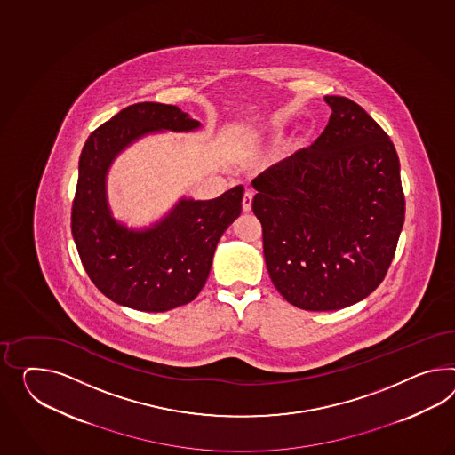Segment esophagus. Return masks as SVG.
Here are the masks:
<instances>
[{
    "label": "esophagus",
    "instance_id": "obj_1",
    "mask_svg": "<svg viewBox=\"0 0 455 455\" xmlns=\"http://www.w3.org/2000/svg\"><path fill=\"white\" fill-rule=\"evenodd\" d=\"M252 198H254V193L252 191H245L244 198H243V211L249 212L252 210Z\"/></svg>",
    "mask_w": 455,
    "mask_h": 455
}]
</instances>
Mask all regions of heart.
<instances>
[{"mask_svg": "<svg viewBox=\"0 0 455 455\" xmlns=\"http://www.w3.org/2000/svg\"><path fill=\"white\" fill-rule=\"evenodd\" d=\"M280 133L279 132H277V130H275V132H272V140H274V139H277V137H279Z\"/></svg>", "mask_w": 455, "mask_h": 455, "instance_id": "1", "label": "heart"}]
</instances>
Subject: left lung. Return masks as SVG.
I'll return each instance as SVG.
<instances>
[{
  "label": "left lung",
  "mask_w": 455,
  "mask_h": 455,
  "mask_svg": "<svg viewBox=\"0 0 455 455\" xmlns=\"http://www.w3.org/2000/svg\"><path fill=\"white\" fill-rule=\"evenodd\" d=\"M312 147L252 181L268 275L287 302L328 312L366 299L396 252L406 201L396 148L364 108L326 95Z\"/></svg>",
  "instance_id": "8db88e82"
}]
</instances>
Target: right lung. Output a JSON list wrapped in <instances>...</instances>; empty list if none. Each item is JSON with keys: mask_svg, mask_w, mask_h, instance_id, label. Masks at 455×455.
<instances>
[{"mask_svg": "<svg viewBox=\"0 0 455 455\" xmlns=\"http://www.w3.org/2000/svg\"><path fill=\"white\" fill-rule=\"evenodd\" d=\"M199 127L176 105H129L93 130L82 148L70 228L82 266L112 302L140 312H168L196 299L210 275L222 233L241 214L244 188L208 201L180 199L153 228L133 231L108 210L105 176L118 153L156 130Z\"/></svg>", "mask_w": 455, "mask_h": 455, "instance_id": "add662e5", "label": "right lung"}]
</instances>
